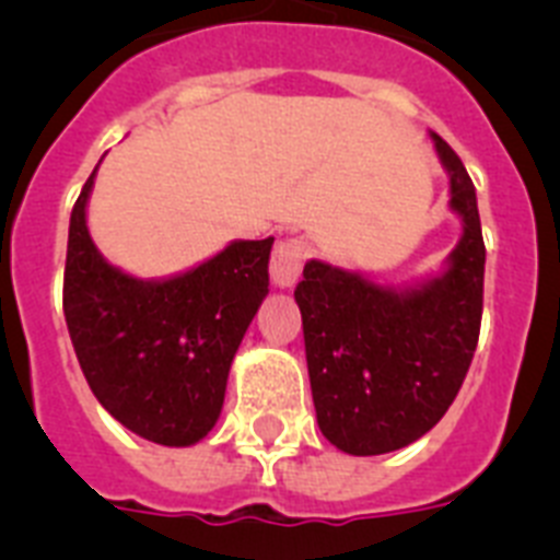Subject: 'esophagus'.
<instances>
[{
	"label": "esophagus",
	"instance_id": "obj_1",
	"mask_svg": "<svg viewBox=\"0 0 560 560\" xmlns=\"http://www.w3.org/2000/svg\"><path fill=\"white\" fill-rule=\"evenodd\" d=\"M305 257H308V244L303 237H285L275 246L269 260V275L271 283L280 285V289H289L300 280V271H303Z\"/></svg>",
	"mask_w": 560,
	"mask_h": 560
}]
</instances>
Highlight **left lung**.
<instances>
[{
	"label": "left lung",
	"mask_w": 560,
	"mask_h": 560,
	"mask_svg": "<svg viewBox=\"0 0 560 560\" xmlns=\"http://www.w3.org/2000/svg\"><path fill=\"white\" fill-rule=\"evenodd\" d=\"M432 137L452 176V207L463 215L446 275L389 291L311 260L294 291L316 420L336 448L355 457L423 438L457 398L479 341L485 241L477 192L454 148Z\"/></svg>",
	"instance_id": "left-lung-1"
}]
</instances>
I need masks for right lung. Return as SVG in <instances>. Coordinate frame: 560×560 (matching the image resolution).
I'll list each match as a JSON object with an SVG mask.
<instances>
[{
  "label": "right lung",
  "instance_id": "obj_1",
  "mask_svg": "<svg viewBox=\"0 0 560 560\" xmlns=\"http://www.w3.org/2000/svg\"><path fill=\"white\" fill-rule=\"evenodd\" d=\"M92 179L69 219L63 316L72 348L112 418L160 446H192L215 427L237 345L269 294L275 237L235 241L192 271L145 283L92 244Z\"/></svg>",
  "mask_w": 560,
  "mask_h": 560
}]
</instances>
